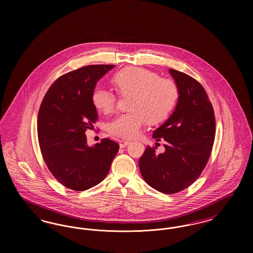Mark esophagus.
<instances>
[{
  "instance_id": "34e87169",
  "label": "esophagus",
  "mask_w": 253,
  "mask_h": 253,
  "mask_svg": "<svg viewBox=\"0 0 253 253\" xmlns=\"http://www.w3.org/2000/svg\"><path fill=\"white\" fill-rule=\"evenodd\" d=\"M131 143V141H129V140H124V139H122L120 141V146H121V148H124V147H126L127 145H129Z\"/></svg>"
}]
</instances>
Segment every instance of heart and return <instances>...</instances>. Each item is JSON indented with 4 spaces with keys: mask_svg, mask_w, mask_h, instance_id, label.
<instances>
[{
    "mask_svg": "<svg viewBox=\"0 0 253 253\" xmlns=\"http://www.w3.org/2000/svg\"><path fill=\"white\" fill-rule=\"evenodd\" d=\"M113 83L121 96L131 95L128 113L116 117L108 124L111 134L121 138L136 137L146 121H164L174 108L179 96L178 86L168 78L141 67H126L117 73ZM94 106L104 114L114 111L117 96L108 89L96 87L92 92Z\"/></svg>",
    "mask_w": 253,
    "mask_h": 253,
    "instance_id": "1",
    "label": "heart"
}]
</instances>
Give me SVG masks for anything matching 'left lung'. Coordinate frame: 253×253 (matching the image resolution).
Listing matches in <instances>:
<instances>
[{"label": "left lung", "instance_id": "left-lung-1", "mask_svg": "<svg viewBox=\"0 0 253 253\" xmlns=\"http://www.w3.org/2000/svg\"><path fill=\"white\" fill-rule=\"evenodd\" d=\"M178 86V102L173 113L153 133L166 141L165 152L148 146L138 165L143 179L158 192L179 193L203 171L215 137V116L204 87L185 73L169 69Z\"/></svg>", "mask_w": 253, "mask_h": 253}]
</instances>
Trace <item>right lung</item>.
Here are the masks:
<instances>
[{
  "label": "right lung",
  "mask_w": 253,
  "mask_h": 253,
  "mask_svg": "<svg viewBox=\"0 0 253 253\" xmlns=\"http://www.w3.org/2000/svg\"><path fill=\"white\" fill-rule=\"evenodd\" d=\"M114 66L88 65L60 76L40 106L38 139L43 160L53 176L73 191L88 190L103 180L120 150L110 138L88 147L85 135L97 120L92 92Z\"/></svg>",
  "instance_id": "obj_1"
}]
</instances>
